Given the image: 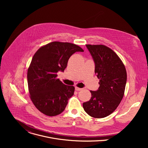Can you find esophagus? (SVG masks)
<instances>
[{"mask_svg":"<svg viewBox=\"0 0 148 148\" xmlns=\"http://www.w3.org/2000/svg\"><path fill=\"white\" fill-rule=\"evenodd\" d=\"M75 90L76 91H81V90H82V88H78V87H75Z\"/></svg>","mask_w":148,"mask_h":148,"instance_id":"34e87169","label":"esophagus"}]
</instances>
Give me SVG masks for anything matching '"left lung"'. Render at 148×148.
Instances as JSON below:
<instances>
[{
	"instance_id": "8db88e82",
	"label": "left lung",
	"mask_w": 148,
	"mask_h": 148,
	"mask_svg": "<svg viewBox=\"0 0 148 148\" xmlns=\"http://www.w3.org/2000/svg\"><path fill=\"white\" fill-rule=\"evenodd\" d=\"M95 63V73L99 79L97 91H90L91 98L83 108L95 118L106 117L118 107L125 92L127 74L118 55L104 45H87Z\"/></svg>"
}]
</instances>
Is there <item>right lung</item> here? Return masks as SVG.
I'll return each instance as SVG.
<instances>
[{
    "label": "right lung",
    "instance_id": "obj_1",
    "mask_svg": "<svg viewBox=\"0 0 148 148\" xmlns=\"http://www.w3.org/2000/svg\"><path fill=\"white\" fill-rule=\"evenodd\" d=\"M78 51L84 50L76 45L53 41L34 54L27 71L28 87L32 101L41 112L53 116L65 110L75 88L63 84L57 73L64 71L70 57Z\"/></svg>",
    "mask_w": 148,
    "mask_h": 148
}]
</instances>
